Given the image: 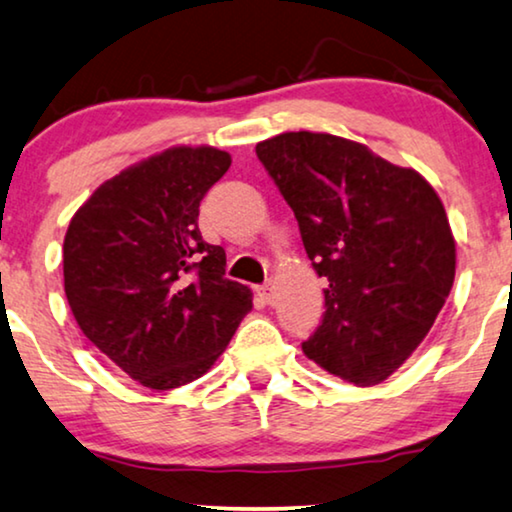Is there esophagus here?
Returning a JSON list of instances; mask_svg holds the SVG:
<instances>
[{"label": "esophagus", "mask_w": 512, "mask_h": 512, "mask_svg": "<svg viewBox=\"0 0 512 512\" xmlns=\"http://www.w3.org/2000/svg\"><path fill=\"white\" fill-rule=\"evenodd\" d=\"M258 296H261L265 303H272V298H275V286H272V282L258 286Z\"/></svg>", "instance_id": "1"}]
</instances>
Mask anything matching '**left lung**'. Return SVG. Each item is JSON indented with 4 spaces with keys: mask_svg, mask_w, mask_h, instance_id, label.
<instances>
[{
    "mask_svg": "<svg viewBox=\"0 0 512 512\" xmlns=\"http://www.w3.org/2000/svg\"><path fill=\"white\" fill-rule=\"evenodd\" d=\"M256 156L328 282L305 356L356 387L380 384L450 296L457 249L443 202L419 172L326 132H284Z\"/></svg>",
    "mask_w": 512,
    "mask_h": 512,
    "instance_id": "8db88e82",
    "label": "left lung"
}]
</instances>
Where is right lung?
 Segmentation results:
<instances>
[{
	"mask_svg": "<svg viewBox=\"0 0 512 512\" xmlns=\"http://www.w3.org/2000/svg\"><path fill=\"white\" fill-rule=\"evenodd\" d=\"M226 151L174 146L104 181L69 221L62 268L76 324L132 380L174 389L205 375L251 310L202 240L200 200Z\"/></svg>",
	"mask_w": 512,
	"mask_h": 512,
	"instance_id": "obj_1",
	"label": "right lung"
}]
</instances>
